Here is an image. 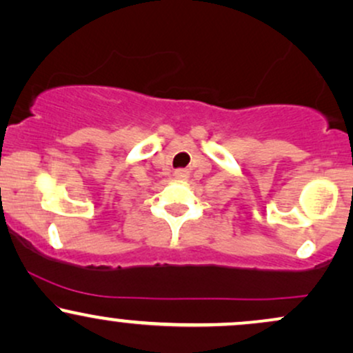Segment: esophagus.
<instances>
[{"label": "esophagus", "mask_w": 353, "mask_h": 353, "mask_svg": "<svg viewBox=\"0 0 353 353\" xmlns=\"http://www.w3.org/2000/svg\"><path fill=\"white\" fill-rule=\"evenodd\" d=\"M174 177H176V179L179 182L188 181L189 179V171H188V169H177V171L174 172Z\"/></svg>", "instance_id": "34e87169"}]
</instances>
